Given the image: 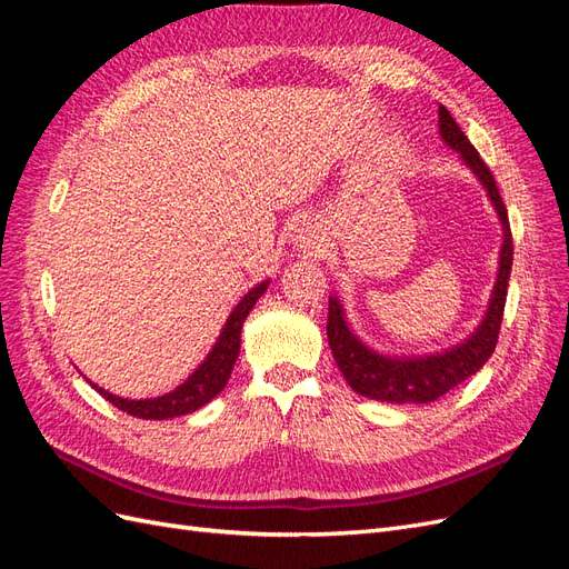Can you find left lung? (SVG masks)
Instances as JSON below:
<instances>
[{
  "label": "left lung",
  "mask_w": 569,
  "mask_h": 569,
  "mask_svg": "<svg viewBox=\"0 0 569 569\" xmlns=\"http://www.w3.org/2000/svg\"><path fill=\"white\" fill-rule=\"evenodd\" d=\"M439 130L441 137L451 149L460 151L462 161L468 163L475 176L487 187V192L496 206V213L503 222V249H501V268H498V280L493 287L491 306L487 311L485 322L479 330L453 351L437 353L420 360H396L385 358L366 349L360 343L343 320L341 306L337 299L330 297V316H327V339H330V349L337 360L341 375L356 393H363L368 399L387 401V403H429L441 399L443 393L456 389L460 382L472 377L481 366L491 358L498 332H501L503 311H506V297H508V280H510V266H512V234L506 203L498 194L496 180L491 176L489 166L481 161L477 149L470 144L468 137L458 128L453 116L446 107H439Z\"/></svg>",
  "instance_id": "8db88e82"
}]
</instances>
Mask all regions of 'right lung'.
Wrapping results in <instances>:
<instances>
[{
  "label": "right lung",
  "mask_w": 569,
  "mask_h": 569,
  "mask_svg": "<svg viewBox=\"0 0 569 569\" xmlns=\"http://www.w3.org/2000/svg\"><path fill=\"white\" fill-rule=\"evenodd\" d=\"M266 287H268L266 282L253 287L249 295L237 303L226 327H222L220 339L213 347V351L209 353V358H206L203 363L194 370V375H189V380L184 385H180L178 389H173L166 396H159V399L128 401V399H118V396H113L104 389H99L97 385H92V387L118 410H123V412H128V416L142 418V420L178 418V416H187V412L206 406L218 391H222V387L228 385L230 372L234 368V360L239 356V341H242L239 339V335H242V325H244L251 308L256 306V301L263 297Z\"/></svg>",
  "instance_id": "1"
}]
</instances>
